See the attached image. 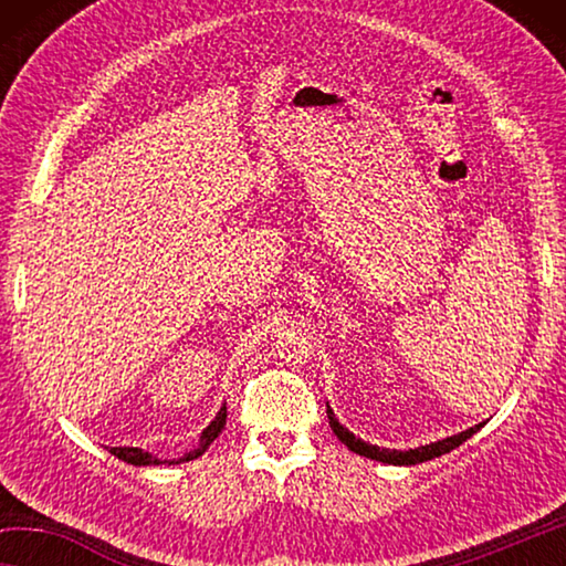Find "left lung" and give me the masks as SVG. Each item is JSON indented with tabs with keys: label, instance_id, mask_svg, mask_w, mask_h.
Listing matches in <instances>:
<instances>
[{
	"label": "left lung",
	"instance_id": "obj_1",
	"mask_svg": "<svg viewBox=\"0 0 566 566\" xmlns=\"http://www.w3.org/2000/svg\"><path fill=\"white\" fill-rule=\"evenodd\" d=\"M327 417H329V424H332V432L339 437V442L347 444L354 454H361V457H369V459H377V462H385V464H419V462H429V459L434 457H442L447 452H452V449H457L462 442H467L469 437H472L474 432H479V429L484 427L482 424H474L469 427L467 432H459V434H452L447 439H439V442H432V444H424V447H417V449H407V452H399V449H385V447H377V444H369L364 442V439L354 437L347 427L339 424V419L334 417V411L329 409L327 405Z\"/></svg>",
	"mask_w": 566,
	"mask_h": 566
}]
</instances>
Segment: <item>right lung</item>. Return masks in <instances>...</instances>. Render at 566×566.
Wrapping results in <instances>:
<instances>
[{
    "mask_svg": "<svg viewBox=\"0 0 566 566\" xmlns=\"http://www.w3.org/2000/svg\"><path fill=\"white\" fill-rule=\"evenodd\" d=\"M224 424H227V407H222V409L217 411V417L212 419V424H209V427L205 429V432H202V437H199V447L195 449V452L185 454V457L179 459V462H189V459L202 457V454L207 452V447L214 442V439L219 437V432H222ZM109 452H112L114 457H119L122 462L134 464V467H151V464H161L157 457H151L149 452H142L139 447H109Z\"/></svg>",
    "mask_w": 566,
    "mask_h": 566,
    "instance_id": "add662e5",
    "label": "right lung"
}]
</instances>
